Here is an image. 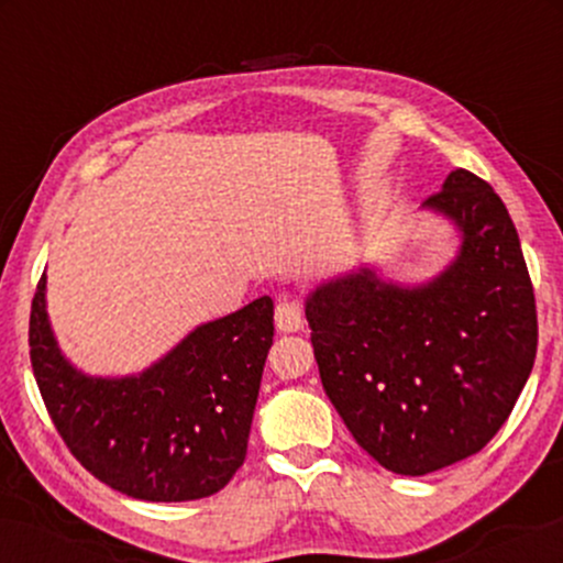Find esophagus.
<instances>
[{"label": "esophagus", "mask_w": 563, "mask_h": 563, "mask_svg": "<svg viewBox=\"0 0 563 563\" xmlns=\"http://www.w3.org/2000/svg\"><path fill=\"white\" fill-rule=\"evenodd\" d=\"M275 325L283 333H296L303 328V312L296 301H280L275 307Z\"/></svg>", "instance_id": "esophagus-1"}]
</instances>
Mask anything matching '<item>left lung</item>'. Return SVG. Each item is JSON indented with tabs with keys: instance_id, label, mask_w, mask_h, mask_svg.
<instances>
[{
	"instance_id": "obj_1",
	"label": "left lung",
	"mask_w": 563,
	"mask_h": 563,
	"mask_svg": "<svg viewBox=\"0 0 563 563\" xmlns=\"http://www.w3.org/2000/svg\"><path fill=\"white\" fill-rule=\"evenodd\" d=\"M455 230V256L421 283L376 264L303 299L322 389L367 455L423 476L476 455L525 389L538 314L508 209L484 179L448 174L421 206Z\"/></svg>"
}]
</instances>
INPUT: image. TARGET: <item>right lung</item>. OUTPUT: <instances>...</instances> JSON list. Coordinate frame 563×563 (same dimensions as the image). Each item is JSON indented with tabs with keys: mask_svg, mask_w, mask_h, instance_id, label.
<instances>
[{
	"mask_svg": "<svg viewBox=\"0 0 563 563\" xmlns=\"http://www.w3.org/2000/svg\"><path fill=\"white\" fill-rule=\"evenodd\" d=\"M273 312L260 296L200 322L145 371L92 376L57 344L44 273L31 303V367L57 434L89 474L137 500H198L245 461Z\"/></svg>",
	"mask_w": 563,
	"mask_h": 563,
	"instance_id": "add662e5",
	"label": "right lung"
}]
</instances>
